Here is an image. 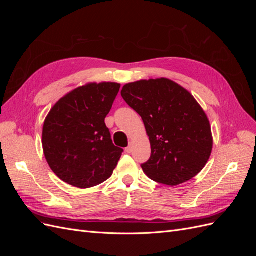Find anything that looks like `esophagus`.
Segmentation results:
<instances>
[{
    "label": "esophagus",
    "mask_w": 256,
    "mask_h": 256,
    "mask_svg": "<svg viewBox=\"0 0 256 256\" xmlns=\"http://www.w3.org/2000/svg\"><path fill=\"white\" fill-rule=\"evenodd\" d=\"M126 152H128V154H130L131 152H132V145H131V144H129V146L128 147H126Z\"/></svg>",
    "instance_id": "1"
}]
</instances>
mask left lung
<instances>
[{
  "label": "left lung",
  "mask_w": 256,
  "mask_h": 256,
  "mask_svg": "<svg viewBox=\"0 0 256 256\" xmlns=\"http://www.w3.org/2000/svg\"><path fill=\"white\" fill-rule=\"evenodd\" d=\"M120 94L140 114L150 136L152 156L142 168L150 180L177 186L202 171L214 138L205 111L189 90L158 78L127 83Z\"/></svg>",
  "instance_id": "obj_1"
}]
</instances>
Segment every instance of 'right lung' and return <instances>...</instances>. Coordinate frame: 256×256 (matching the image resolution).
<instances>
[{
	"label": "right lung",
	"mask_w": 256,
	"mask_h": 256,
	"mask_svg": "<svg viewBox=\"0 0 256 256\" xmlns=\"http://www.w3.org/2000/svg\"><path fill=\"white\" fill-rule=\"evenodd\" d=\"M120 88L115 82H90L62 97L42 127V150L60 180L80 189L109 180L122 150L111 140L104 118Z\"/></svg>",
	"instance_id": "obj_1"
}]
</instances>
